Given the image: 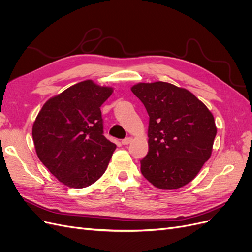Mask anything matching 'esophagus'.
<instances>
[{
  "instance_id": "1",
  "label": "esophagus",
  "mask_w": 252,
  "mask_h": 252,
  "mask_svg": "<svg viewBox=\"0 0 252 252\" xmlns=\"http://www.w3.org/2000/svg\"><path fill=\"white\" fill-rule=\"evenodd\" d=\"M131 141H132L131 138H126L124 140H122V144H123V145H128Z\"/></svg>"
}]
</instances>
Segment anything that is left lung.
<instances>
[{
  "label": "left lung",
  "instance_id": "left-lung-1",
  "mask_svg": "<svg viewBox=\"0 0 252 252\" xmlns=\"http://www.w3.org/2000/svg\"><path fill=\"white\" fill-rule=\"evenodd\" d=\"M131 91L149 116L142 174L159 189L185 186L211 156L217 134L212 113L190 91L170 83H139Z\"/></svg>",
  "mask_w": 252,
  "mask_h": 252
}]
</instances>
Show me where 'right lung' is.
<instances>
[{"label":"right lung","instance_id":"1","mask_svg":"<svg viewBox=\"0 0 252 252\" xmlns=\"http://www.w3.org/2000/svg\"><path fill=\"white\" fill-rule=\"evenodd\" d=\"M111 94L110 87L80 82L51 97L37 114L32 127L36 155L68 187L94 184L117 148L105 138L100 109Z\"/></svg>","mask_w":252,"mask_h":252}]
</instances>
